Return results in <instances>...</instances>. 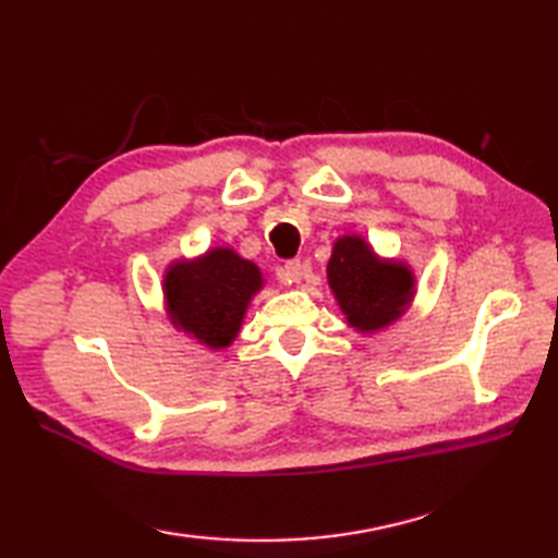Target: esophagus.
<instances>
[{"label": "esophagus", "mask_w": 558, "mask_h": 558, "mask_svg": "<svg viewBox=\"0 0 558 558\" xmlns=\"http://www.w3.org/2000/svg\"><path fill=\"white\" fill-rule=\"evenodd\" d=\"M304 278V264L302 260H288L286 266L280 270V280L286 282V286H298Z\"/></svg>", "instance_id": "1"}]
</instances>
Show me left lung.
Wrapping results in <instances>:
<instances>
[{
    "instance_id": "obj_1",
    "label": "left lung",
    "mask_w": 558,
    "mask_h": 558,
    "mask_svg": "<svg viewBox=\"0 0 558 558\" xmlns=\"http://www.w3.org/2000/svg\"><path fill=\"white\" fill-rule=\"evenodd\" d=\"M328 286L348 324L376 333L405 314L414 294V272L396 258L376 256L357 234L336 240L328 260Z\"/></svg>"
}]
</instances>
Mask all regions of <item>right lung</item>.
Returning a JSON list of instances; mask_svg holds the SVG:
<instances>
[{
  "label": "right lung",
  "instance_id": "1",
  "mask_svg": "<svg viewBox=\"0 0 558 558\" xmlns=\"http://www.w3.org/2000/svg\"><path fill=\"white\" fill-rule=\"evenodd\" d=\"M260 288L264 276L258 266L228 246L208 248L192 260H174L162 280L165 310L174 328L210 350L232 345L246 306Z\"/></svg>",
  "mask_w": 558,
  "mask_h": 558
}]
</instances>
